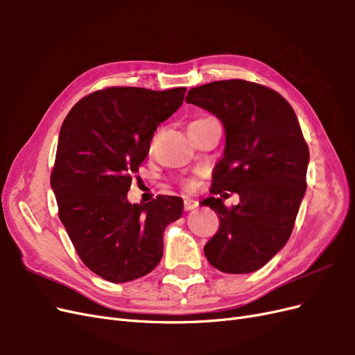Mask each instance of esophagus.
Here are the masks:
<instances>
[{"label": "esophagus", "instance_id": "34e87169", "mask_svg": "<svg viewBox=\"0 0 355 355\" xmlns=\"http://www.w3.org/2000/svg\"><path fill=\"white\" fill-rule=\"evenodd\" d=\"M197 206H198V201H197V200L185 197V200H184V207H185L187 211H189V210H192V209H196Z\"/></svg>", "mask_w": 355, "mask_h": 355}]
</instances>
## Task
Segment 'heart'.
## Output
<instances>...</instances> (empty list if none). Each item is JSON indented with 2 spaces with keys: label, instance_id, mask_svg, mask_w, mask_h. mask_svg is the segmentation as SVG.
Masks as SVG:
<instances>
[{
  "label": "heart",
  "instance_id": "1",
  "mask_svg": "<svg viewBox=\"0 0 355 355\" xmlns=\"http://www.w3.org/2000/svg\"><path fill=\"white\" fill-rule=\"evenodd\" d=\"M187 187H188V188H194V187H196V184H194V182H188Z\"/></svg>",
  "mask_w": 355,
  "mask_h": 355
}]
</instances>
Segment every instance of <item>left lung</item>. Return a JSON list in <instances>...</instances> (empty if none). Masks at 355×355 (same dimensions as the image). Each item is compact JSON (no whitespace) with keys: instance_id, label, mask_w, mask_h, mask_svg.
Wrapping results in <instances>:
<instances>
[{"instance_id":"1","label":"left lung","mask_w":355,"mask_h":355,"mask_svg":"<svg viewBox=\"0 0 355 355\" xmlns=\"http://www.w3.org/2000/svg\"><path fill=\"white\" fill-rule=\"evenodd\" d=\"M187 103L216 115L225 128L211 188L220 198L201 202L219 218L204 254L222 272H253L286 245L305 197L309 151L296 114L277 92L244 80L202 84ZM222 190L238 192L237 207L224 206Z\"/></svg>"}]
</instances>
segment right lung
Masks as SVG:
<instances>
[{"instance_id": "1", "label": "right lung", "mask_w": 355, "mask_h": 355, "mask_svg": "<svg viewBox=\"0 0 355 355\" xmlns=\"http://www.w3.org/2000/svg\"><path fill=\"white\" fill-rule=\"evenodd\" d=\"M187 89L110 87L85 96L59 133L50 184L59 218L84 265L111 283L133 282L163 257V235L184 201L127 200L132 175L149 153L157 127L175 114Z\"/></svg>"}]
</instances>
